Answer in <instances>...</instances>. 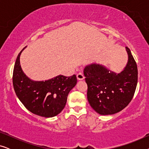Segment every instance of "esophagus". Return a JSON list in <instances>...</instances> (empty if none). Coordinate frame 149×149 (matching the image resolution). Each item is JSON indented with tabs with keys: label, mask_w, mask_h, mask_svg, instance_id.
I'll return each instance as SVG.
<instances>
[{
	"label": "esophagus",
	"mask_w": 149,
	"mask_h": 149,
	"mask_svg": "<svg viewBox=\"0 0 149 149\" xmlns=\"http://www.w3.org/2000/svg\"><path fill=\"white\" fill-rule=\"evenodd\" d=\"M77 79H78V80H83V79L85 78V76H84V74H83V72H79L77 74Z\"/></svg>",
	"instance_id": "34e87169"
}]
</instances>
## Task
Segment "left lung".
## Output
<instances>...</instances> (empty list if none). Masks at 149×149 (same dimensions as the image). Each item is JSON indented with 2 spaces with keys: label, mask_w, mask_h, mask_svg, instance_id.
<instances>
[{
  "label": "left lung",
  "mask_w": 149,
  "mask_h": 149,
  "mask_svg": "<svg viewBox=\"0 0 149 149\" xmlns=\"http://www.w3.org/2000/svg\"><path fill=\"white\" fill-rule=\"evenodd\" d=\"M126 51L128 61L121 72L117 74L97 64L88 65L84 69L87 100L100 115L119 113L133 98L138 83V68L131 51L128 47Z\"/></svg>",
  "instance_id": "left-lung-1"
}]
</instances>
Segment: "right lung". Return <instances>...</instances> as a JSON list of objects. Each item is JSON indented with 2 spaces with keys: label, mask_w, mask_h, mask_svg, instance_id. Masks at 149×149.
<instances>
[{
  "label": "right lung",
  "mask_w": 149,
  "mask_h": 149,
  "mask_svg": "<svg viewBox=\"0 0 149 149\" xmlns=\"http://www.w3.org/2000/svg\"><path fill=\"white\" fill-rule=\"evenodd\" d=\"M16 59L13 73L15 92L24 107L31 113L43 117L56 116L64 109L70 91L76 85L77 76L58 75L49 80L34 81L24 74L19 57Z\"/></svg>",
  "instance_id": "add662e5"
}]
</instances>
